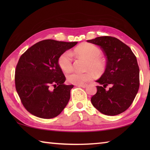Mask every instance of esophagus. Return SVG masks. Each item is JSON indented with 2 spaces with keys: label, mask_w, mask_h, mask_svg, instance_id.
Returning <instances> with one entry per match:
<instances>
[{
  "label": "esophagus",
  "mask_w": 150,
  "mask_h": 150,
  "mask_svg": "<svg viewBox=\"0 0 150 150\" xmlns=\"http://www.w3.org/2000/svg\"><path fill=\"white\" fill-rule=\"evenodd\" d=\"M78 87H82V88H85L86 87H87V85H78Z\"/></svg>",
  "instance_id": "obj_1"
}]
</instances>
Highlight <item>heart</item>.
Returning <instances> with one entry per match:
<instances>
[{"label": "heart", "mask_w": 150, "mask_h": 150, "mask_svg": "<svg viewBox=\"0 0 150 150\" xmlns=\"http://www.w3.org/2000/svg\"><path fill=\"white\" fill-rule=\"evenodd\" d=\"M74 54L87 60L86 69L95 73H100L105 69V60L100 57L101 51L95 45L90 44H82L74 50ZM58 65L62 71L67 72L72 68L71 54L65 52L58 58ZM90 72L71 71L67 73L66 78L68 82L74 85H82L93 78Z\"/></svg>", "instance_id": "b5f03b06"}]
</instances>
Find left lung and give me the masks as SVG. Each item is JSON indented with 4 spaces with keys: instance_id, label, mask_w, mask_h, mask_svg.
I'll list each match as a JSON object with an SVG mask.
<instances>
[{
    "instance_id": "left-lung-1",
    "label": "left lung",
    "mask_w": 150,
    "mask_h": 150,
    "mask_svg": "<svg viewBox=\"0 0 150 150\" xmlns=\"http://www.w3.org/2000/svg\"><path fill=\"white\" fill-rule=\"evenodd\" d=\"M100 47L106 56V69L96 81L97 92L91 97L94 107L101 113L115 116L126 110L132 103L139 86V70L130 47L111 36L87 40ZM108 85L110 88L108 90Z\"/></svg>"
}]
</instances>
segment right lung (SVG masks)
Listing matches in <instances>:
<instances>
[{
    "label": "right lung",
    "instance_id": "add662e5",
    "mask_svg": "<svg viewBox=\"0 0 150 150\" xmlns=\"http://www.w3.org/2000/svg\"><path fill=\"white\" fill-rule=\"evenodd\" d=\"M77 44L42 40L20 57L15 71V85L22 105L32 115L53 118L67 106L73 85L64 84L66 79L58 65V58Z\"/></svg>",
    "mask_w": 150,
    "mask_h": 150
}]
</instances>
